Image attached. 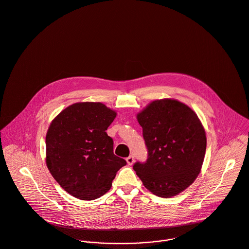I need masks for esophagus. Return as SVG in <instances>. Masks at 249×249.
Here are the masks:
<instances>
[{"label":"esophagus","instance_id":"1","mask_svg":"<svg viewBox=\"0 0 249 249\" xmlns=\"http://www.w3.org/2000/svg\"><path fill=\"white\" fill-rule=\"evenodd\" d=\"M134 157H133L132 155L131 156H129L127 159H126V161H127V163H128V165H132L133 163H134Z\"/></svg>","mask_w":249,"mask_h":249}]
</instances>
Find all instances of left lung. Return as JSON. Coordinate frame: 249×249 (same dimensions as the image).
I'll return each instance as SVG.
<instances>
[{"instance_id":"obj_1","label":"left lung","mask_w":249,"mask_h":249,"mask_svg":"<svg viewBox=\"0 0 249 249\" xmlns=\"http://www.w3.org/2000/svg\"><path fill=\"white\" fill-rule=\"evenodd\" d=\"M137 119L148 151L145 162L133 169L144 187L169 198L196 180L207 146L205 129L196 112L178 100H156Z\"/></svg>"}]
</instances>
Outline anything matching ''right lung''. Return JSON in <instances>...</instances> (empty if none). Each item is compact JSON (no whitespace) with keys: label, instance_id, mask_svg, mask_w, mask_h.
<instances>
[{"label":"right lung","instance_id":"right-lung-1","mask_svg":"<svg viewBox=\"0 0 249 249\" xmlns=\"http://www.w3.org/2000/svg\"><path fill=\"white\" fill-rule=\"evenodd\" d=\"M116 112L102 103H75L51 123L46 134V164L53 178L76 198L93 200L111 188L126 161L114 155L106 130Z\"/></svg>","mask_w":249,"mask_h":249}]
</instances>
